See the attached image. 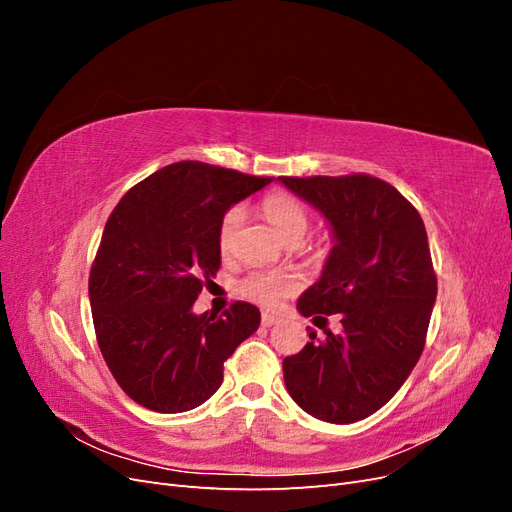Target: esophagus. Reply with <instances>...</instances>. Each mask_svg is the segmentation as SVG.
I'll use <instances>...</instances> for the list:
<instances>
[{
    "label": "esophagus",
    "mask_w": 512,
    "mask_h": 512,
    "mask_svg": "<svg viewBox=\"0 0 512 512\" xmlns=\"http://www.w3.org/2000/svg\"><path fill=\"white\" fill-rule=\"evenodd\" d=\"M262 327H273V324H277V322H280V318H277V316H273V314H262Z\"/></svg>",
    "instance_id": "1"
}]
</instances>
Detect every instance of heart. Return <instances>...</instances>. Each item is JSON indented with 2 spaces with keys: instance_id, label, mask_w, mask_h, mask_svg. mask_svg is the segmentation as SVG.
I'll return each mask as SVG.
<instances>
[{
  "instance_id": "b5f03b06",
  "label": "heart",
  "mask_w": 512,
  "mask_h": 512,
  "mask_svg": "<svg viewBox=\"0 0 512 512\" xmlns=\"http://www.w3.org/2000/svg\"><path fill=\"white\" fill-rule=\"evenodd\" d=\"M260 213L284 241H301L309 228V213L301 200L288 192H271L260 200ZM243 220L239 207L224 213L218 228V247L228 254ZM301 288V280L292 271H252L237 284V292L260 307L275 309Z\"/></svg>"
}]
</instances>
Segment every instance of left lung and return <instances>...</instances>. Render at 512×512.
<instances>
[{
	"label": "left lung",
	"instance_id": "8db88e82",
	"mask_svg": "<svg viewBox=\"0 0 512 512\" xmlns=\"http://www.w3.org/2000/svg\"><path fill=\"white\" fill-rule=\"evenodd\" d=\"M318 209L335 245L320 280L297 303L301 316L342 333H309L284 359L290 397L320 421L346 425L380 410L421 359L438 280L425 224L391 183L369 175L277 177Z\"/></svg>",
	"mask_w": 512,
	"mask_h": 512
}]
</instances>
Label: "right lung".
Returning <instances> with one entry per match:
<instances>
[{
	"mask_svg": "<svg viewBox=\"0 0 512 512\" xmlns=\"http://www.w3.org/2000/svg\"><path fill=\"white\" fill-rule=\"evenodd\" d=\"M267 183L177 162L136 183L113 209L89 301L104 361L136 404L162 414L205 404L224 380V361L258 329L252 303H232L222 316L194 314L192 305L220 269L224 213Z\"/></svg>",
	"mask_w": 512,
	"mask_h": 512,
	"instance_id": "add662e5",
	"label": "right lung"
}]
</instances>
